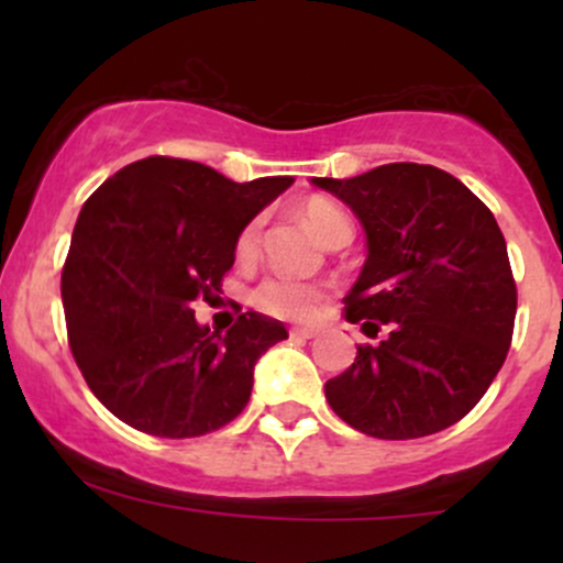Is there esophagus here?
I'll return each mask as SVG.
<instances>
[{
	"instance_id": "esophagus-1",
	"label": "esophagus",
	"mask_w": 563,
	"mask_h": 563,
	"mask_svg": "<svg viewBox=\"0 0 563 563\" xmlns=\"http://www.w3.org/2000/svg\"><path fill=\"white\" fill-rule=\"evenodd\" d=\"M314 335H318V328H307V325H296V328H290V339H301V341H307V339H314Z\"/></svg>"
}]
</instances>
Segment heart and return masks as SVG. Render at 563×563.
<instances>
[{
	"label": "heart",
	"instance_id": "heart-1",
	"mask_svg": "<svg viewBox=\"0 0 563 563\" xmlns=\"http://www.w3.org/2000/svg\"><path fill=\"white\" fill-rule=\"evenodd\" d=\"M301 217L303 224L312 230V235L325 245L352 241V219L331 200H309L303 206ZM260 238L262 217H256L238 235V254L243 260H251L260 251ZM322 301H325V288L320 283L299 280V277L286 273H269L267 277H262L260 286L251 294V303L256 309L283 320H312L320 312Z\"/></svg>",
	"mask_w": 563,
	"mask_h": 563
}]
</instances>
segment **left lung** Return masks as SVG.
I'll return each mask as SVG.
<instances>
[{
	"label": "left lung",
	"instance_id": "obj_1",
	"mask_svg": "<svg viewBox=\"0 0 563 563\" xmlns=\"http://www.w3.org/2000/svg\"><path fill=\"white\" fill-rule=\"evenodd\" d=\"M363 224L367 260L344 296L346 320L384 341L325 384L352 429L418 439L457 423L484 397L510 346L516 283L493 211L452 174L384 164L352 179L312 177Z\"/></svg>",
	"mask_w": 563,
	"mask_h": 563
}]
</instances>
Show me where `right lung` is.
<instances>
[{
	"mask_svg": "<svg viewBox=\"0 0 563 563\" xmlns=\"http://www.w3.org/2000/svg\"><path fill=\"white\" fill-rule=\"evenodd\" d=\"M290 185H241L196 161L151 156L87 198L63 267V307L76 365L119 421L187 439L241 416L256 360L288 339L286 325L245 312L219 333L198 325L192 301L219 290L241 230Z\"/></svg>",
	"mask_w": 563,
	"mask_h": 563,
	"instance_id": "obj_1",
	"label": "right lung"
}]
</instances>
